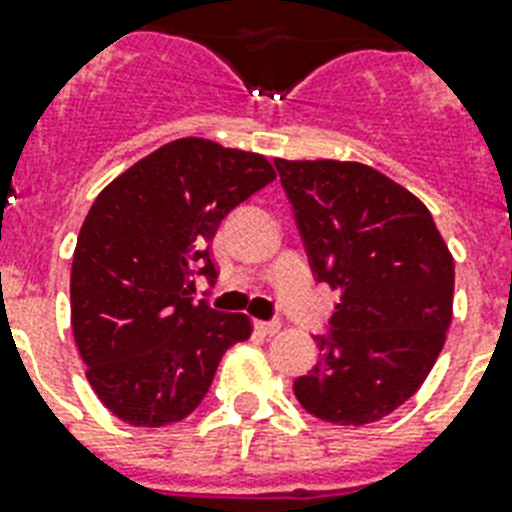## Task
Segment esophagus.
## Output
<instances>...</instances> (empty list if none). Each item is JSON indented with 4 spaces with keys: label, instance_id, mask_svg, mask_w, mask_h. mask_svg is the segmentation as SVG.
I'll use <instances>...</instances> for the list:
<instances>
[{
    "label": "esophagus",
    "instance_id": "esophagus-1",
    "mask_svg": "<svg viewBox=\"0 0 512 512\" xmlns=\"http://www.w3.org/2000/svg\"><path fill=\"white\" fill-rule=\"evenodd\" d=\"M255 328L257 331H263V334L273 336L281 331V321H255Z\"/></svg>",
    "mask_w": 512,
    "mask_h": 512
}]
</instances>
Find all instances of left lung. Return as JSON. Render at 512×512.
I'll use <instances>...</instances> for the list:
<instances>
[{
  "label": "left lung",
  "instance_id": "1",
  "mask_svg": "<svg viewBox=\"0 0 512 512\" xmlns=\"http://www.w3.org/2000/svg\"><path fill=\"white\" fill-rule=\"evenodd\" d=\"M318 284L339 289L318 363L294 381L307 413L363 426L418 392L452 321L455 263L421 199L360 162L273 160Z\"/></svg>",
  "mask_w": 512,
  "mask_h": 512
}]
</instances>
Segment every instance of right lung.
I'll list each match as a JSON object with an SVG mask.
<instances>
[{
    "instance_id": "1",
    "label": "right lung",
    "mask_w": 512,
    "mask_h": 512,
    "mask_svg": "<svg viewBox=\"0 0 512 512\" xmlns=\"http://www.w3.org/2000/svg\"><path fill=\"white\" fill-rule=\"evenodd\" d=\"M276 178L255 152L176 139L118 176L91 205L70 273V318L94 392L131 426L184 421L223 352L252 334L242 313L194 302L218 278L220 220Z\"/></svg>"
}]
</instances>
